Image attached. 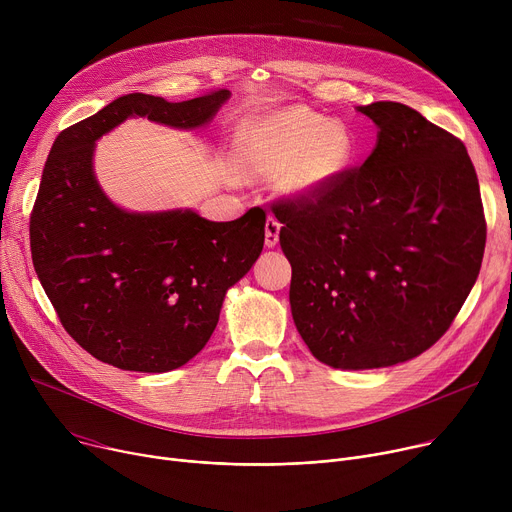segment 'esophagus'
I'll return each mask as SVG.
<instances>
[{
	"label": "esophagus",
	"instance_id": "1",
	"mask_svg": "<svg viewBox=\"0 0 512 512\" xmlns=\"http://www.w3.org/2000/svg\"><path fill=\"white\" fill-rule=\"evenodd\" d=\"M280 228H282V224L277 222L273 216H269L267 218V222H265V247H275L277 245V241H280Z\"/></svg>",
	"mask_w": 512,
	"mask_h": 512
}]
</instances>
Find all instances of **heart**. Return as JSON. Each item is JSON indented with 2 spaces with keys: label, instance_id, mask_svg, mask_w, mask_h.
Returning a JSON list of instances; mask_svg holds the SVG:
<instances>
[{
  "label": "heart",
  "instance_id": "1",
  "mask_svg": "<svg viewBox=\"0 0 512 512\" xmlns=\"http://www.w3.org/2000/svg\"><path fill=\"white\" fill-rule=\"evenodd\" d=\"M353 136L341 122L286 106L253 118L239 138V165L247 181H275L294 200L318 196L341 177L353 157Z\"/></svg>",
  "mask_w": 512,
  "mask_h": 512
}]
</instances>
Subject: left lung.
<instances>
[{
	"instance_id": "8db88e82",
	"label": "left lung",
	"mask_w": 512,
	"mask_h": 512,
	"mask_svg": "<svg viewBox=\"0 0 512 512\" xmlns=\"http://www.w3.org/2000/svg\"><path fill=\"white\" fill-rule=\"evenodd\" d=\"M371 155L318 196L271 206L310 353L339 369L408 361L451 327L480 273L486 218L457 136L398 102L357 108Z\"/></svg>"
}]
</instances>
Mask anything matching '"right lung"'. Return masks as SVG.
Segmentation results:
<instances>
[{"label": "right lung", "mask_w": 512, "mask_h": 512, "mask_svg": "<svg viewBox=\"0 0 512 512\" xmlns=\"http://www.w3.org/2000/svg\"><path fill=\"white\" fill-rule=\"evenodd\" d=\"M228 98L128 94L55 138L30 214L32 263L65 331L104 363L163 374L198 355L226 290L261 255L265 212L212 222L194 210H122L94 175L96 141L130 116L200 128Z\"/></svg>", "instance_id": "obj_1"}]
</instances>
